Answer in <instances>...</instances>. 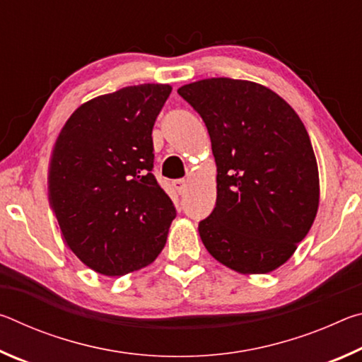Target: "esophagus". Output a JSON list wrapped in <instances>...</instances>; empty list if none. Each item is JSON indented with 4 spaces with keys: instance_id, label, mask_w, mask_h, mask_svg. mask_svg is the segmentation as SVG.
<instances>
[{
    "instance_id": "34e87169",
    "label": "esophagus",
    "mask_w": 362,
    "mask_h": 362,
    "mask_svg": "<svg viewBox=\"0 0 362 362\" xmlns=\"http://www.w3.org/2000/svg\"><path fill=\"white\" fill-rule=\"evenodd\" d=\"M173 187H174V189L179 194H183V193L187 192V182L182 180V179L180 180H174L173 182Z\"/></svg>"
}]
</instances>
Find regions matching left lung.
Segmentation results:
<instances>
[{"label": "left lung", "instance_id": "8db88e82", "mask_svg": "<svg viewBox=\"0 0 362 362\" xmlns=\"http://www.w3.org/2000/svg\"><path fill=\"white\" fill-rule=\"evenodd\" d=\"M177 93L203 118L217 164V203L198 226L207 252L241 274L284 265L320 207V173L302 119L283 97L247 79H199Z\"/></svg>", "mask_w": 362, "mask_h": 362}]
</instances>
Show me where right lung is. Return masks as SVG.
Segmentation results:
<instances>
[{
	"instance_id": "1",
	"label": "right lung",
	"mask_w": 362,
	"mask_h": 362,
	"mask_svg": "<svg viewBox=\"0 0 362 362\" xmlns=\"http://www.w3.org/2000/svg\"><path fill=\"white\" fill-rule=\"evenodd\" d=\"M169 84L127 86L79 105L49 166V203L86 267L122 276L155 262L175 207L153 170L151 131Z\"/></svg>"
}]
</instances>
